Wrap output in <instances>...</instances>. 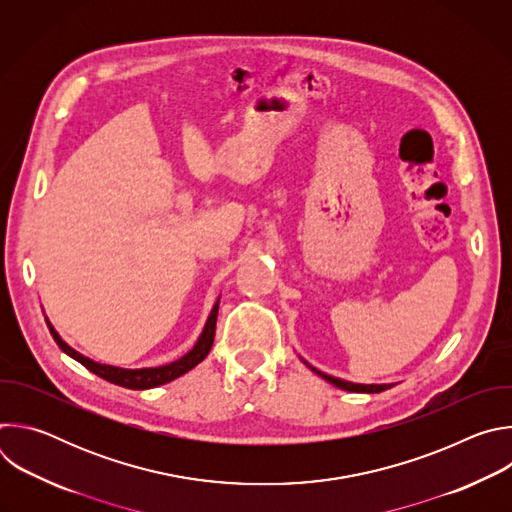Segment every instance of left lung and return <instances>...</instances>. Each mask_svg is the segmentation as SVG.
Wrapping results in <instances>:
<instances>
[{
    "label": "left lung",
    "mask_w": 512,
    "mask_h": 512,
    "mask_svg": "<svg viewBox=\"0 0 512 512\" xmlns=\"http://www.w3.org/2000/svg\"><path fill=\"white\" fill-rule=\"evenodd\" d=\"M300 358H302V356H300ZM302 362L306 364V367H308L312 373H316L318 377H322L324 381H328L330 385H334V387H338V389H342V391H350V393H381V391H387V389H391V387H393V385H360V383L342 381V379L330 377V375H326V373H322V371L314 369L312 364H308L304 358H302Z\"/></svg>",
    "instance_id": "left-lung-1"
}]
</instances>
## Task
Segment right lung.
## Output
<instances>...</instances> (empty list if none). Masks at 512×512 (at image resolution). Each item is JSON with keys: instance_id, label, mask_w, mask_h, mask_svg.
<instances>
[{"instance_id": "1", "label": "right lung", "mask_w": 512, "mask_h": 512, "mask_svg": "<svg viewBox=\"0 0 512 512\" xmlns=\"http://www.w3.org/2000/svg\"><path fill=\"white\" fill-rule=\"evenodd\" d=\"M218 302H221V298L216 300V304L212 306L208 318H206V324L196 340V344L184 354L180 356L178 360L174 362H168V364H162V367H143V369H123V367H113V364H103V362H97L85 354H81L79 350H75L72 346H68L60 334L54 330V326L50 324V320L46 318V324L50 328V334L52 338L56 340V344L60 346V350L64 354H68L70 358H75L77 362H81L85 369H89L91 373H95L97 377L113 383V385H119V387H125V389H135V391H143V389H154V387H160V385H166L182 375H186L188 371H192L198 362H202L206 358V354L210 352L212 348V340H214V328H216V316H218Z\"/></svg>"}]
</instances>
